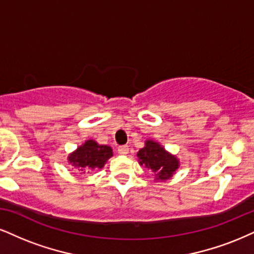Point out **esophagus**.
Instances as JSON below:
<instances>
[{
	"label": "esophagus",
	"mask_w": 254,
	"mask_h": 254,
	"mask_svg": "<svg viewBox=\"0 0 254 254\" xmlns=\"http://www.w3.org/2000/svg\"><path fill=\"white\" fill-rule=\"evenodd\" d=\"M128 151H129V148H128V146H126V145L118 147L119 154H127Z\"/></svg>",
	"instance_id": "1"
}]
</instances>
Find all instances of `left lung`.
<instances>
[{
  "label": "left lung",
  "instance_id": "8db88e82",
  "mask_svg": "<svg viewBox=\"0 0 254 254\" xmlns=\"http://www.w3.org/2000/svg\"><path fill=\"white\" fill-rule=\"evenodd\" d=\"M137 158L140 165H145L148 170L156 173V180L170 179L175 170L179 167L177 158L152 140L146 141V146L137 152Z\"/></svg>",
  "mask_w": 254,
  "mask_h": 254
}]
</instances>
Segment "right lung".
I'll return each instance as SVG.
<instances>
[{
	"mask_svg": "<svg viewBox=\"0 0 254 254\" xmlns=\"http://www.w3.org/2000/svg\"><path fill=\"white\" fill-rule=\"evenodd\" d=\"M112 155L113 152L109 146L98 145L94 140H88L71 153L68 160L80 171L88 172L94 168H102Z\"/></svg>",
	"mask_w": 254,
	"mask_h": 254,
	"instance_id": "right-lung-1",
	"label": "right lung"
}]
</instances>
